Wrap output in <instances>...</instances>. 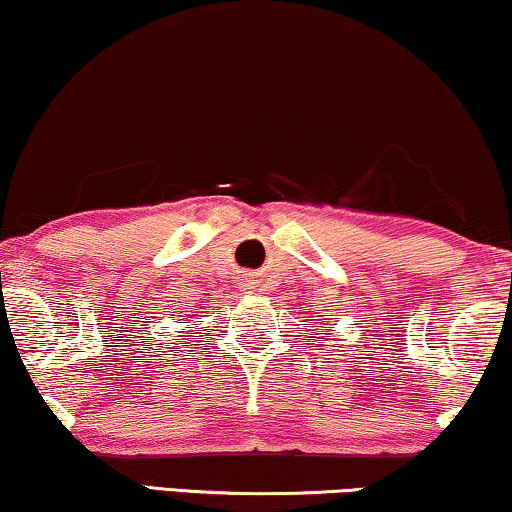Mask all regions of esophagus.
I'll return each instance as SVG.
<instances>
[{
  "label": "esophagus",
  "mask_w": 512,
  "mask_h": 512,
  "mask_svg": "<svg viewBox=\"0 0 512 512\" xmlns=\"http://www.w3.org/2000/svg\"><path fill=\"white\" fill-rule=\"evenodd\" d=\"M246 285H249V282H246Z\"/></svg>",
  "instance_id": "esophagus-1"
}]
</instances>
